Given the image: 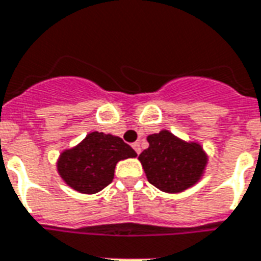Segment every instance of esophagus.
<instances>
[{"instance_id": "obj_1", "label": "esophagus", "mask_w": 261, "mask_h": 261, "mask_svg": "<svg viewBox=\"0 0 261 261\" xmlns=\"http://www.w3.org/2000/svg\"><path fill=\"white\" fill-rule=\"evenodd\" d=\"M132 147H133V150L138 152V154H140V152H142V147H140V143H139V142L133 143Z\"/></svg>"}]
</instances>
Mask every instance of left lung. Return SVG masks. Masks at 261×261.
I'll return each mask as SVG.
<instances>
[{
    "label": "left lung",
    "instance_id": "obj_1",
    "mask_svg": "<svg viewBox=\"0 0 261 261\" xmlns=\"http://www.w3.org/2000/svg\"><path fill=\"white\" fill-rule=\"evenodd\" d=\"M148 148L139 155L148 181L161 191L181 193L198 183L207 164L201 144L184 142L169 130L147 138Z\"/></svg>",
    "mask_w": 261,
    "mask_h": 261
}]
</instances>
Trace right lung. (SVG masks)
I'll return each mask as SVG.
<instances>
[{"instance_id": "add662e5", "label": "right lung", "mask_w": 261, "mask_h": 261, "mask_svg": "<svg viewBox=\"0 0 261 261\" xmlns=\"http://www.w3.org/2000/svg\"><path fill=\"white\" fill-rule=\"evenodd\" d=\"M136 155L132 147L118 136L91 132L80 144L60 154L58 172L72 190L96 194L113 181L119 161Z\"/></svg>"}]
</instances>
